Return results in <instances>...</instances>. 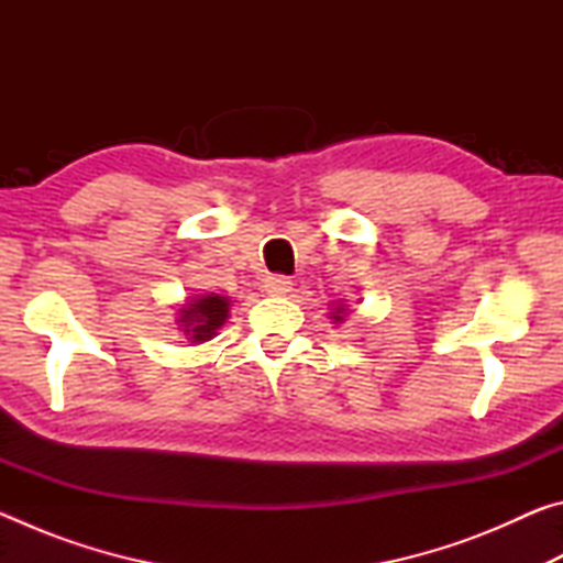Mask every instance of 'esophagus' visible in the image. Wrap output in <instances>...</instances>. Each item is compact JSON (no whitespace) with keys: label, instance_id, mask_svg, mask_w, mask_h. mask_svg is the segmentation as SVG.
Here are the masks:
<instances>
[{"label":"esophagus","instance_id":"1","mask_svg":"<svg viewBox=\"0 0 563 563\" xmlns=\"http://www.w3.org/2000/svg\"><path fill=\"white\" fill-rule=\"evenodd\" d=\"M263 288L268 295H275V298H278V295H288L292 290V280L285 278V275H268Z\"/></svg>","mask_w":563,"mask_h":563}]
</instances>
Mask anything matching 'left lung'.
<instances>
[{"label": "left lung", "instance_id": "obj_1", "mask_svg": "<svg viewBox=\"0 0 563 563\" xmlns=\"http://www.w3.org/2000/svg\"><path fill=\"white\" fill-rule=\"evenodd\" d=\"M342 316H345V308H342V305H338L335 312H332V320H335V322H342Z\"/></svg>", "mask_w": 563, "mask_h": 563}]
</instances>
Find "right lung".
<instances>
[{
	"instance_id": "obj_1",
	"label": "right lung",
	"mask_w": 563,
	"mask_h": 563,
	"mask_svg": "<svg viewBox=\"0 0 563 563\" xmlns=\"http://www.w3.org/2000/svg\"><path fill=\"white\" fill-rule=\"evenodd\" d=\"M228 312H231V300L223 298V295H201V298H194L178 310V325L184 330V335L198 345V342L211 340L218 328H223Z\"/></svg>"
}]
</instances>
